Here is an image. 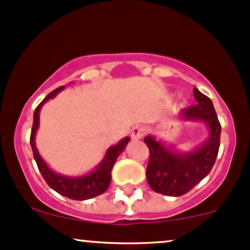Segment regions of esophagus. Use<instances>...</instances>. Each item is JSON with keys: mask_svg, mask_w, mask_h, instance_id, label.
<instances>
[{"mask_svg": "<svg viewBox=\"0 0 250 250\" xmlns=\"http://www.w3.org/2000/svg\"><path fill=\"white\" fill-rule=\"evenodd\" d=\"M146 131H147L146 127H143V125H136V127H134L133 130H131V139L133 140L142 139V137L145 136Z\"/></svg>", "mask_w": 250, "mask_h": 250, "instance_id": "esophagus-1", "label": "esophagus"}]
</instances>
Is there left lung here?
<instances>
[{
	"instance_id": "8db88e82",
	"label": "left lung",
	"mask_w": 250,
	"mask_h": 250,
	"mask_svg": "<svg viewBox=\"0 0 250 250\" xmlns=\"http://www.w3.org/2000/svg\"><path fill=\"white\" fill-rule=\"evenodd\" d=\"M196 104L182 109L179 119L182 121L203 122L208 128V137L200 147L191 151L175 150L167 147L153 135L145 137L148 146L149 162L147 181L156 193L167 196H181L188 193L201 180L205 179L213 168L220 148L221 125L211 100L194 88Z\"/></svg>"
}]
</instances>
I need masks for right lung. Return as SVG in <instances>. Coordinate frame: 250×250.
Wrapping results in <instances>:
<instances>
[{"instance_id":"add662e5","label":"right lung","mask_w":250,"mask_h":250,"mask_svg":"<svg viewBox=\"0 0 250 250\" xmlns=\"http://www.w3.org/2000/svg\"><path fill=\"white\" fill-rule=\"evenodd\" d=\"M63 89L64 87H60L48 94L34 111V122L30 134V146L33 149L34 159H35L40 173L42 174L43 179L51 189L71 200L83 201L93 199V197L103 194L108 189L109 183L111 181V169L114 167V163H115L117 156L125 150V146L128 145L130 139L127 136L122 139L117 145L109 147L100 165L93 171L82 175V176H65V175L57 174L51 170L37 150L35 135L40 125V111H41L43 104L54 99Z\"/></svg>"}]
</instances>
